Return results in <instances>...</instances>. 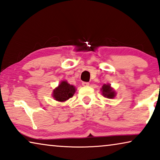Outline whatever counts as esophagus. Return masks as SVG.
<instances>
[{
  "label": "esophagus",
  "mask_w": 160,
  "mask_h": 160,
  "mask_svg": "<svg viewBox=\"0 0 160 160\" xmlns=\"http://www.w3.org/2000/svg\"><path fill=\"white\" fill-rule=\"evenodd\" d=\"M82 85L84 86V87H87V86L89 85V82H83Z\"/></svg>",
  "instance_id": "1"
}]
</instances>
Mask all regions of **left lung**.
<instances>
[{"instance_id":"8db88e82","label":"left lung","mask_w":160,"mask_h":160,"mask_svg":"<svg viewBox=\"0 0 160 160\" xmlns=\"http://www.w3.org/2000/svg\"><path fill=\"white\" fill-rule=\"evenodd\" d=\"M101 92L102 96L107 97L108 99H113L116 96V92L112 87H111L110 84H105L101 88Z\"/></svg>"}]
</instances>
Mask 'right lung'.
Listing matches in <instances>:
<instances>
[{
    "label": "right lung",
    "mask_w": 160,
    "mask_h": 160,
    "mask_svg": "<svg viewBox=\"0 0 160 160\" xmlns=\"http://www.w3.org/2000/svg\"><path fill=\"white\" fill-rule=\"evenodd\" d=\"M76 91L73 85L68 84L67 81H62L57 87L53 89L52 97L55 100L63 102L73 96Z\"/></svg>",
    "instance_id": "add662e5"
}]
</instances>
